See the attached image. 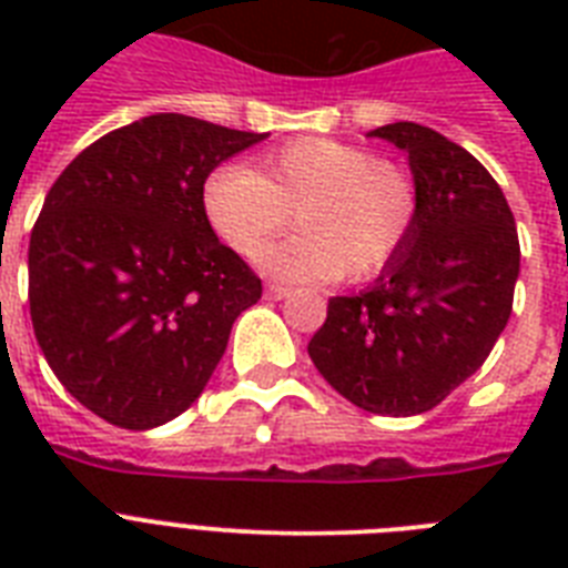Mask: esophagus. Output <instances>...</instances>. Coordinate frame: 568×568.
<instances>
[{
  "instance_id": "obj_1",
  "label": "esophagus",
  "mask_w": 568,
  "mask_h": 568,
  "mask_svg": "<svg viewBox=\"0 0 568 568\" xmlns=\"http://www.w3.org/2000/svg\"><path fill=\"white\" fill-rule=\"evenodd\" d=\"M265 294H267V297H271V301H285V297L292 294V288H288V285L271 283V285H265Z\"/></svg>"
}]
</instances>
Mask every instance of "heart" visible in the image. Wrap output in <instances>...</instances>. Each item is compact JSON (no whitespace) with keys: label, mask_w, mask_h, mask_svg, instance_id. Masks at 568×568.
<instances>
[{"label":"heart","mask_w":568,"mask_h":568,"mask_svg":"<svg viewBox=\"0 0 568 568\" xmlns=\"http://www.w3.org/2000/svg\"><path fill=\"white\" fill-rule=\"evenodd\" d=\"M200 200L214 235L239 256L258 253L294 212L301 232L258 256L262 271L292 283L379 274L418 217L409 173L336 138L292 141L256 159L253 171L217 168Z\"/></svg>","instance_id":"1"}]
</instances>
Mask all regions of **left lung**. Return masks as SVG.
Returning a JSON list of instances; mask_svg holds the SVG:
<instances>
[{"label":"left lung","mask_w":568,"mask_h":568,"mask_svg":"<svg viewBox=\"0 0 568 568\" xmlns=\"http://www.w3.org/2000/svg\"><path fill=\"white\" fill-rule=\"evenodd\" d=\"M368 138L406 153L418 217L365 292L329 301L310 356L365 413L418 415L466 383L507 327L519 232L504 191L468 150L406 120Z\"/></svg>","instance_id":"1"}]
</instances>
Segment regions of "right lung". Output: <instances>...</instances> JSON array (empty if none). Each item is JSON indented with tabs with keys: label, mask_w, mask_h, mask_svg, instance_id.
Segmentation results:
<instances>
[{
	"label": "right lung",
	"mask_w": 568,
	"mask_h": 568,
	"mask_svg": "<svg viewBox=\"0 0 568 568\" xmlns=\"http://www.w3.org/2000/svg\"><path fill=\"white\" fill-rule=\"evenodd\" d=\"M265 138L150 114L49 189L29 241L31 327L61 386L105 422L150 430L185 413L262 297L200 196L217 164Z\"/></svg>",
	"instance_id": "right-lung-1"
}]
</instances>
